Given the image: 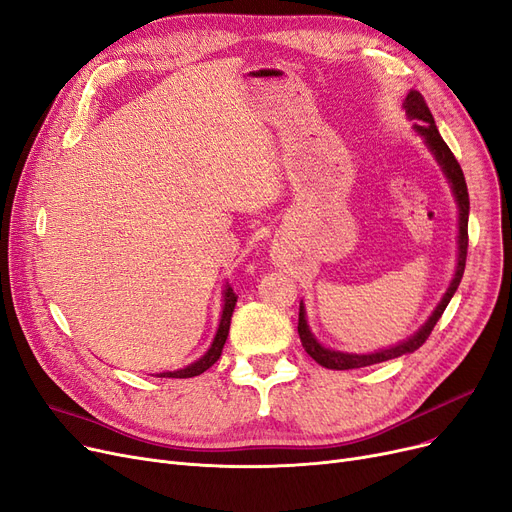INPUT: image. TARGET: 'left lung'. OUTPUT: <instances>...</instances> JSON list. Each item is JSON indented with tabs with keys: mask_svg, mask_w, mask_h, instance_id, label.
<instances>
[{
	"mask_svg": "<svg viewBox=\"0 0 512 512\" xmlns=\"http://www.w3.org/2000/svg\"><path fill=\"white\" fill-rule=\"evenodd\" d=\"M403 109L407 119H414V130L422 136L424 145L428 147V151L433 153V157L437 159L441 172L445 174L449 187H452L456 206H458V262H456V273L449 288L445 290L441 302L435 306V311L431 313V317L426 319V323L420 327V330L410 336L407 340L388 346V349H380L376 353H342V351H334L323 346L315 334L311 332L309 321H306V309L304 304L300 302V313H298V334H300V342L304 346V351L309 353L319 365L327 367V370H357V367H365V365H374V363H382L388 359H395L407 353H414L416 349L426 342V338L431 336L433 327L437 325V321L441 319L445 306L452 300V296L456 294L460 279L464 275V267H466V250H468V210H470V201H468V189H466V180L462 174V168L458 159L454 157V153L449 151V147L445 145V140L441 138L435 119L428 111L426 102L422 98V94L418 90H410V94L405 96L403 100Z\"/></svg>",
	"mask_w": 512,
	"mask_h": 512,
	"instance_id": "left-lung-1",
	"label": "left lung"
}]
</instances>
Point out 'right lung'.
I'll use <instances>...</instances> for the list:
<instances>
[{
  "label": "right lung",
  "mask_w": 512,
  "mask_h": 512,
  "mask_svg": "<svg viewBox=\"0 0 512 512\" xmlns=\"http://www.w3.org/2000/svg\"><path fill=\"white\" fill-rule=\"evenodd\" d=\"M235 304H237V294L233 292L231 285H224V290H222V315H220V323H218L216 336H214V340H212V344H210V349L206 351V355H201L197 361L189 363L187 367H182V370L161 372V374H157V376H159V378H193V376H199V374L206 372L208 367H212V365L220 359L222 346H224V342H227Z\"/></svg>",
  "instance_id": "1"
}]
</instances>
